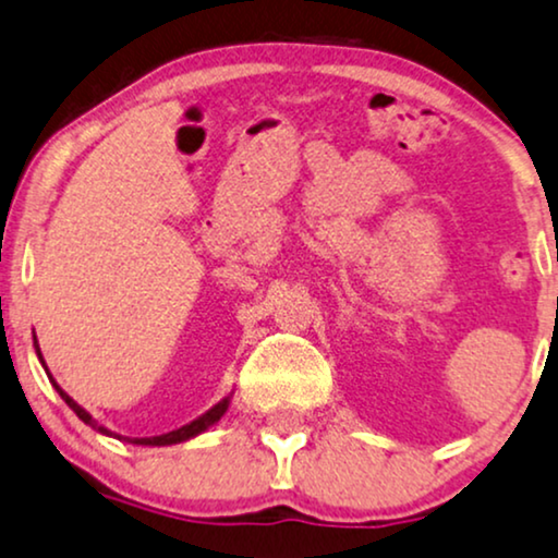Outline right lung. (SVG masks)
Masks as SVG:
<instances>
[{"instance_id": "add662e5", "label": "right lung", "mask_w": 558, "mask_h": 558, "mask_svg": "<svg viewBox=\"0 0 558 558\" xmlns=\"http://www.w3.org/2000/svg\"><path fill=\"white\" fill-rule=\"evenodd\" d=\"M33 347H36V354H38V360H40V364H44V369H46V375H48V380H51V385L53 388H57V393L64 398V403L69 405V409L74 411V414H77L82 422H85L87 426H93L95 432H100V435H106V437H113V439H121V442H132V445H144V447H162V445H178V442H185V439H194V437H198L202 435V432H206L209 429V426H215L219 418L225 416V411L230 409V398H232V393L230 396H225L222 401L219 403H215L211 405L209 411H206V414H202L198 418H194V422H189V424H183L181 429H173V432H168V435H157V437H121V435H116V432H111L108 429V426H102V424H98L95 422L93 416L87 414L85 409H82V405L74 401L72 396H66L64 390H61V385L53 380V375L48 373V367H46V362H44V354H40V347H38V339H33Z\"/></svg>"}]
</instances>
